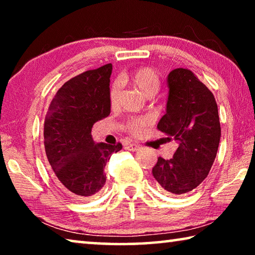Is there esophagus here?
<instances>
[{"instance_id": "34e87169", "label": "esophagus", "mask_w": 255, "mask_h": 255, "mask_svg": "<svg viewBox=\"0 0 255 255\" xmlns=\"http://www.w3.org/2000/svg\"><path fill=\"white\" fill-rule=\"evenodd\" d=\"M126 148L128 150H131V152H136V150H138V149L140 148V145L135 144V143H130V144H127L126 145Z\"/></svg>"}]
</instances>
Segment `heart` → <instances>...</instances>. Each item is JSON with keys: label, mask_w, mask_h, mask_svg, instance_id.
<instances>
[{"label": "heart", "mask_w": 255, "mask_h": 255, "mask_svg": "<svg viewBox=\"0 0 255 255\" xmlns=\"http://www.w3.org/2000/svg\"><path fill=\"white\" fill-rule=\"evenodd\" d=\"M124 83L130 82L131 84L139 89L144 96L152 98L158 92L161 88V77H159L158 72L153 67L145 66L138 67L136 70L131 71L128 74H125L122 77ZM122 94V84L120 82L115 81L111 84L109 90V99L111 106H116L120 99ZM149 118L147 117H139V118H131L127 123L126 129L131 136L138 137L144 132L145 128L148 126Z\"/></svg>", "instance_id": "1"}]
</instances>
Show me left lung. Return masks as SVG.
Wrapping results in <instances>:
<instances>
[{"label": "left lung", "mask_w": 255, "mask_h": 255, "mask_svg": "<svg viewBox=\"0 0 255 255\" xmlns=\"http://www.w3.org/2000/svg\"><path fill=\"white\" fill-rule=\"evenodd\" d=\"M166 114L157 129L179 147L173 157H158L152 174L164 192L180 196L192 191L213 166L221 140V123L214 94L187 68L167 76Z\"/></svg>", "instance_id": "obj_1"}]
</instances>
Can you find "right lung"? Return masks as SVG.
I'll return each instance as SVG.
<instances>
[{"instance_id": "1", "label": "right lung", "mask_w": 255, "mask_h": 255, "mask_svg": "<svg viewBox=\"0 0 255 255\" xmlns=\"http://www.w3.org/2000/svg\"><path fill=\"white\" fill-rule=\"evenodd\" d=\"M111 64L81 73L64 83L50 102L44 144L55 179L71 195L89 198L106 183L105 167L123 145L94 144L93 125L110 115Z\"/></svg>"}]
</instances>
